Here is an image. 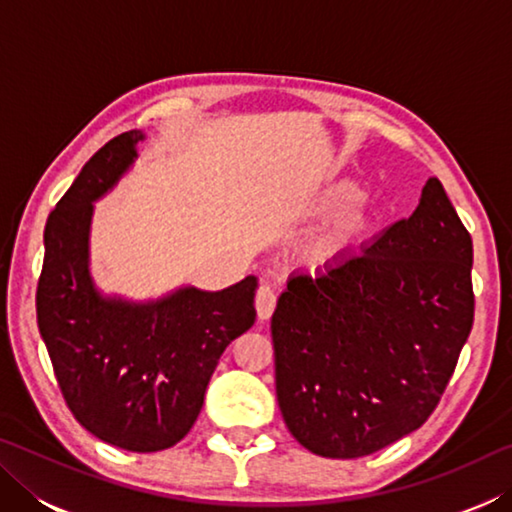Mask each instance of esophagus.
Masks as SVG:
<instances>
[{
  "label": "esophagus",
  "mask_w": 512,
  "mask_h": 512,
  "mask_svg": "<svg viewBox=\"0 0 512 512\" xmlns=\"http://www.w3.org/2000/svg\"><path fill=\"white\" fill-rule=\"evenodd\" d=\"M275 305H277L275 289L268 282H262L257 287V293H255V309H257L259 320L271 318V314L275 311Z\"/></svg>",
  "instance_id": "1"
}]
</instances>
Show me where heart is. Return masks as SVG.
I'll use <instances>...</instances> for the list:
<instances>
[{
	"label": "heart",
	"mask_w": 512,
	"mask_h": 512,
	"mask_svg": "<svg viewBox=\"0 0 512 512\" xmlns=\"http://www.w3.org/2000/svg\"><path fill=\"white\" fill-rule=\"evenodd\" d=\"M307 214H327L332 216L320 225V228L311 235L302 253L311 262H329L345 253L350 246L357 244L372 225V214L366 196H361L359 187L350 183H339L323 189L316 196L309 198L305 205Z\"/></svg>",
	"instance_id": "obj_1"
}]
</instances>
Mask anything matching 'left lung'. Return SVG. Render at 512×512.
Segmentation results:
<instances>
[{"mask_svg": "<svg viewBox=\"0 0 512 512\" xmlns=\"http://www.w3.org/2000/svg\"><path fill=\"white\" fill-rule=\"evenodd\" d=\"M472 320V237L429 178L409 219L361 253L289 277L271 336L293 438L318 456L359 458L422 427Z\"/></svg>", "mask_w": 512, "mask_h": 512, "instance_id": "obj_1", "label": "left lung"}]
</instances>
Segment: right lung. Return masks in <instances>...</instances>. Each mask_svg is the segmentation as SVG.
<instances>
[{
  "label": "right lung",
  "mask_w": 512,
  "mask_h": 512,
  "mask_svg": "<svg viewBox=\"0 0 512 512\" xmlns=\"http://www.w3.org/2000/svg\"><path fill=\"white\" fill-rule=\"evenodd\" d=\"M140 131L101 146L45 225L38 327L69 411L92 436L128 452L183 440L230 341L255 323L257 280L223 291L185 287L155 302L103 298L88 268L92 203L133 160Z\"/></svg>",
  "instance_id": "right-lung-1"
}]
</instances>
